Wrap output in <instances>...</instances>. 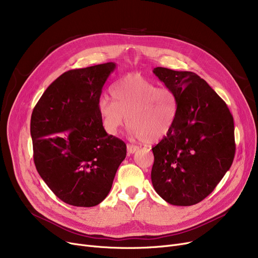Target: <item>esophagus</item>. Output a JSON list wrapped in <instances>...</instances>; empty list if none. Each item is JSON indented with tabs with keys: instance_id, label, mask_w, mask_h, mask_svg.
I'll list each match as a JSON object with an SVG mask.
<instances>
[{
	"instance_id": "obj_1",
	"label": "esophagus",
	"mask_w": 258,
	"mask_h": 258,
	"mask_svg": "<svg viewBox=\"0 0 258 258\" xmlns=\"http://www.w3.org/2000/svg\"><path fill=\"white\" fill-rule=\"evenodd\" d=\"M126 148H127V154L128 155H133L134 153H136L139 150V147L137 145H134V144H127Z\"/></svg>"
}]
</instances>
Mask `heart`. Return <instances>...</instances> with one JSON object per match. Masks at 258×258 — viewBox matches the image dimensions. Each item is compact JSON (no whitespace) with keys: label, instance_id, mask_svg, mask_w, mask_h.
<instances>
[{"label":"heart","instance_id":"b5f03b06","mask_svg":"<svg viewBox=\"0 0 258 258\" xmlns=\"http://www.w3.org/2000/svg\"><path fill=\"white\" fill-rule=\"evenodd\" d=\"M113 101L103 98L98 111L103 128L116 135L127 122L132 136L153 143L163 139L178 117L179 99L170 89L158 85L140 74H130L115 84Z\"/></svg>","mask_w":258,"mask_h":258}]
</instances>
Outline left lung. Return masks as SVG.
Wrapping results in <instances>:
<instances>
[{
    "label": "left lung",
    "mask_w": 258,
    "mask_h": 258,
    "mask_svg": "<svg viewBox=\"0 0 258 258\" xmlns=\"http://www.w3.org/2000/svg\"><path fill=\"white\" fill-rule=\"evenodd\" d=\"M153 72L177 95L179 111L172 130L152 148V183L169 204L191 206L209 196L232 165L233 117L196 73L162 67Z\"/></svg>",
    "instance_id": "8db88e82"
}]
</instances>
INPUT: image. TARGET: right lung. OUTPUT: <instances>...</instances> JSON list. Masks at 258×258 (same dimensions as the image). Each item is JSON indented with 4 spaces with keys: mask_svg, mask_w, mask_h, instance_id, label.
Instances as JSON below:
<instances>
[{
    "mask_svg": "<svg viewBox=\"0 0 258 258\" xmlns=\"http://www.w3.org/2000/svg\"><path fill=\"white\" fill-rule=\"evenodd\" d=\"M115 69V62H106L64 72L32 112L35 167L54 195L69 205H98L125 159V143L107 135L98 111L102 88Z\"/></svg>",
    "mask_w": 258,
    "mask_h": 258,
    "instance_id": "obj_1",
    "label": "right lung"
}]
</instances>
